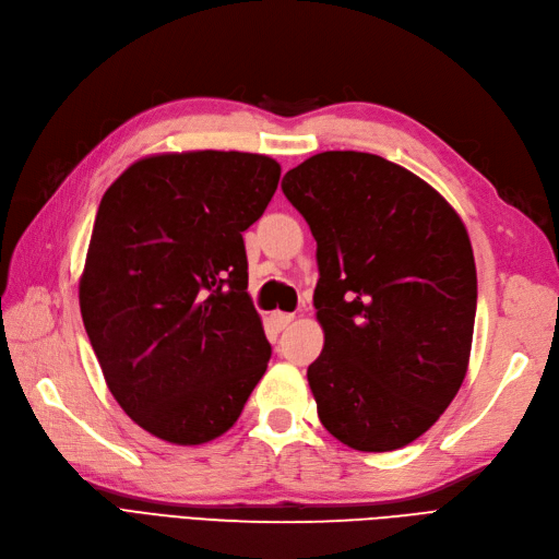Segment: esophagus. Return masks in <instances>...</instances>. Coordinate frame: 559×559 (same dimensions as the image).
Masks as SVG:
<instances>
[{
	"label": "esophagus",
	"instance_id": "esophagus-1",
	"mask_svg": "<svg viewBox=\"0 0 559 559\" xmlns=\"http://www.w3.org/2000/svg\"><path fill=\"white\" fill-rule=\"evenodd\" d=\"M270 320H273V324H275L277 329H286V326H289V324L294 322V314H292V312H280V310H275L273 314H270Z\"/></svg>",
	"mask_w": 559,
	"mask_h": 559
}]
</instances>
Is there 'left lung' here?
Wrapping results in <instances>:
<instances>
[{"label":"left lung","instance_id":"8db88e82","mask_svg":"<svg viewBox=\"0 0 559 559\" xmlns=\"http://www.w3.org/2000/svg\"><path fill=\"white\" fill-rule=\"evenodd\" d=\"M282 190L317 242V416L350 449L406 447L456 397L471 359L477 273L465 225L426 180L355 150L306 159Z\"/></svg>","mask_w":559,"mask_h":559}]
</instances>
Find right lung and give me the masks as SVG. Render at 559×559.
<instances>
[{
	"label": "right lung",
	"instance_id": "obj_1",
	"mask_svg": "<svg viewBox=\"0 0 559 559\" xmlns=\"http://www.w3.org/2000/svg\"><path fill=\"white\" fill-rule=\"evenodd\" d=\"M280 171L265 155L198 150L139 159L103 194L82 320L115 400L159 440H216L267 369L242 233Z\"/></svg>",
	"mask_w": 559,
	"mask_h": 559
}]
</instances>
